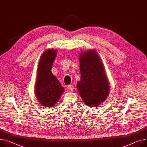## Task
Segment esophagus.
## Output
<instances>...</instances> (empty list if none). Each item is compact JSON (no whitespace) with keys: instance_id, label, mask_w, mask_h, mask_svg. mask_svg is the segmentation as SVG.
I'll return each instance as SVG.
<instances>
[{"instance_id":"1","label":"esophagus","mask_w":147,"mask_h":147,"mask_svg":"<svg viewBox=\"0 0 147 147\" xmlns=\"http://www.w3.org/2000/svg\"><path fill=\"white\" fill-rule=\"evenodd\" d=\"M74 86L73 85H69L67 86V89H68L69 90H70V91H73V90L74 89Z\"/></svg>"}]
</instances>
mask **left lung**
<instances>
[{"mask_svg": "<svg viewBox=\"0 0 147 147\" xmlns=\"http://www.w3.org/2000/svg\"><path fill=\"white\" fill-rule=\"evenodd\" d=\"M81 80L77 83L78 92L89 107H96L108 97L109 85L104 66L95 51L80 53Z\"/></svg>", "mask_w": 147, "mask_h": 147, "instance_id": "1", "label": "left lung"}]
</instances>
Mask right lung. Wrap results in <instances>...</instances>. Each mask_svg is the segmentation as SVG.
<instances>
[{
    "instance_id": "obj_1",
    "label": "right lung",
    "mask_w": 147,
    "mask_h": 147,
    "mask_svg": "<svg viewBox=\"0 0 147 147\" xmlns=\"http://www.w3.org/2000/svg\"><path fill=\"white\" fill-rule=\"evenodd\" d=\"M57 51L51 49L45 51L39 59L35 93L40 104L48 108L53 107L64 91L51 69Z\"/></svg>"
}]
</instances>
